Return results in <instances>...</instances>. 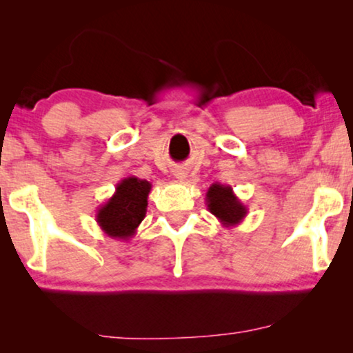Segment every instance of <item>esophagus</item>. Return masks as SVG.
Wrapping results in <instances>:
<instances>
[{"mask_svg": "<svg viewBox=\"0 0 353 353\" xmlns=\"http://www.w3.org/2000/svg\"><path fill=\"white\" fill-rule=\"evenodd\" d=\"M175 175H176V178H180V180H185V178H186V172L181 170V168H180V170H176Z\"/></svg>", "mask_w": 353, "mask_h": 353, "instance_id": "34e87169", "label": "esophagus"}]
</instances>
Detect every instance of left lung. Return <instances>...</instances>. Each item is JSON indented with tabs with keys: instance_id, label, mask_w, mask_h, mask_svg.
Here are the masks:
<instances>
[{
	"instance_id": "obj_1",
	"label": "left lung",
	"mask_w": 353,
	"mask_h": 353,
	"mask_svg": "<svg viewBox=\"0 0 353 353\" xmlns=\"http://www.w3.org/2000/svg\"><path fill=\"white\" fill-rule=\"evenodd\" d=\"M205 204L210 214L215 215L216 220L225 228L239 225L245 219V215H248V207L234 194L233 188L230 185L214 183L207 190Z\"/></svg>"
}]
</instances>
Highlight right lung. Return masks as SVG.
I'll list each match as a JSON object with an SVG mask.
<instances>
[{
	"mask_svg": "<svg viewBox=\"0 0 353 353\" xmlns=\"http://www.w3.org/2000/svg\"><path fill=\"white\" fill-rule=\"evenodd\" d=\"M151 183L137 176H127L117 183L112 197L96 210V221L105 236L128 241L146 216Z\"/></svg>",
	"mask_w": 353,
	"mask_h": 353,
	"instance_id": "right-lung-1",
	"label": "right lung"
}]
</instances>
